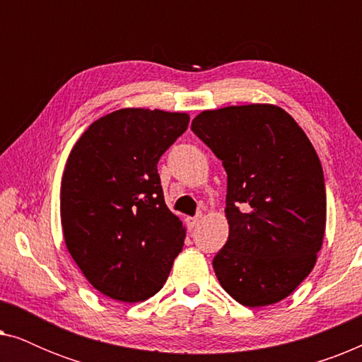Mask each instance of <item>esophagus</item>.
<instances>
[{"instance_id": "esophagus-1", "label": "esophagus", "mask_w": 362, "mask_h": 362, "mask_svg": "<svg viewBox=\"0 0 362 362\" xmlns=\"http://www.w3.org/2000/svg\"><path fill=\"white\" fill-rule=\"evenodd\" d=\"M201 217H202V212H197L194 217H187V219H186L187 227H189V229H192V227H196L197 224H199Z\"/></svg>"}]
</instances>
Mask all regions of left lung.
<instances>
[{"label":"left lung","instance_id":"8db88e82","mask_svg":"<svg viewBox=\"0 0 362 362\" xmlns=\"http://www.w3.org/2000/svg\"><path fill=\"white\" fill-rule=\"evenodd\" d=\"M191 130L227 173L229 239L212 267L245 306L284 300L313 270L326 226L323 168L285 110L265 103L206 110Z\"/></svg>","mask_w":362,"mask_h":362}]
</instances>
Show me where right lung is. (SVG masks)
<instances>
[{
	"instance_id": "1",
	"label": "right lung",
	"mask_w": 362,
	"mask_h": 362,
	"mask_svg": "<svg viewBox=\"0 0 362 362\" xmlns=\"http://www.w3.org/2000/svg\"><path fill=\"white\" fill-rule=\"evenodd\" d=\"M189 115L122 108L98 118L72 148L61 182L67 250L93 288L136 303L165 285L185 245L168 209L158 161Z\"/></svg>"
}]
</instances>
